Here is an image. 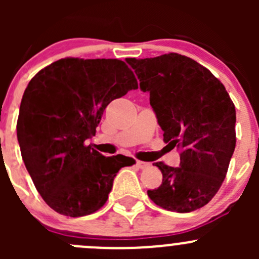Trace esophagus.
Returning <instances> with one entry per match:
<instances>
[{
    "instance_id": "esophagus-1",
    "label": "esophagus",
    "mask_w": 259,
    "mask_h": 259,
    "mask_svg": "<svg viewBox=\"0 0 259 259\" xmlns=\"http://www.w3.org/2000/svg\"><path fill=\"white\" fill-rule=\"evenodd\" d=\"M137 166L140 169H145V168H149L150 166V164L146 163V161H140V160H137Z\"/></svg>"
}]
</instances>
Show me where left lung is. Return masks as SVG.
<instances>
[{
    "label": "left lung",
    "mask_w": 259,
    "mask_h": 259,
    "mask_svg": "<svg viewBox=\"0 0 259 259\" xmlns=\"http://www.w3.org/2000/svg\"><path fill=\"white\" fill-rule=\"evenodd\" d=\"M150 95V105L170 149H180L178 168L154 163L160 187L148 190L156 205L189 213L217 194L236 148V108L226 88L193 59L170 52L126 59Z\"/></svg>",
    "instance_id": "8db88e82"
}]
</instances>
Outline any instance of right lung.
<instances>
[{"label":"right lung","mask_w":259,"mask_h":259,"mask_svg":"<svg viewBox=\"0 0 259 259\" xmlns=\"http://www.w3.org/2000/svg\"><path fill=\"white\" fill-rule=\"evenodd\" d=\"M135 89L134 72L117 59L66 57L28 82L17 119L18 144L36 189L55 211L76 218L99 210L117 171L135 164L85 145L106 106Z\"/></svg>","instance_id":"add662e5"}]
</instances>
